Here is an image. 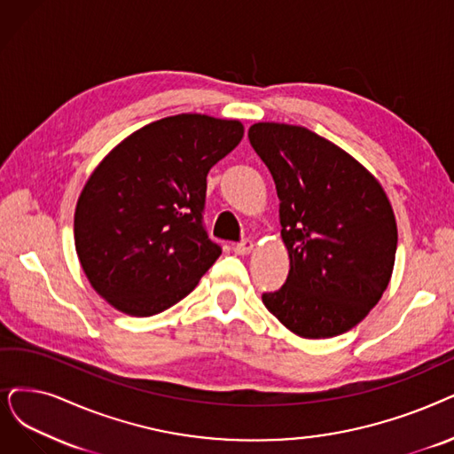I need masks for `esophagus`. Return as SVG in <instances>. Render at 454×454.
Here are the masks:
<instances>
[{
    "instance_id": "1",
    "label": "esophagus",
    "mask_w": 454,
    "mask_h": 454,
    "mask_svg": "<svg viewBox=\"0 0 454 454\" xmlns=\"http://www.w3.org/2000/svg\"><path fill=\"white\" fill-rule=\"evenodd\" d=\"M232 249H234V253H239V255H249V253L253 251V242L251 240H242L240 244H237Z\"/></svg>"
}]
</instances>
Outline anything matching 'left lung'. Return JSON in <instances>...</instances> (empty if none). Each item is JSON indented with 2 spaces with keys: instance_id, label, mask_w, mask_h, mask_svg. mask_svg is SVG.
I'll use <instances>...</instances> for the list:
<instances>
[{
  "instance_id": "8db88e82",
  "label": "left lung",
  "mask_w": 454,
  "mask_h": 454,
  "mask_svg": "<svg viewBox=\"0 0 454 454\" xmlns=\"http://www.w3.org/2000/svg\"><path fill=\"white\" fill-rule=\"evenodd\" d=\"M249 143L274 176L290 270L262 303L286 330L328 339L352 330L389 285L396 222L376 176L296 124L257 122Z\"/></svg>"
}]
</instances>
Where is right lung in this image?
<instances>
[{
  "instance_id": "add662e5",
  "label": "right lung",
  "mask_w": 454,
  "mask_h": 454,
  "mask_svg": "<svg viewBox=\"0 0 454 454\" xmlns=\"http://www.w3.org/2000/svg\"><path fill=\"white\" fill-rule=\"evenodd\" d=\"M242 137L240 121L180 114L136 130L90 173L74 244L90 286L117 311L169 309L222 255L203 227L207 175Z\"/></svg>"
}]
</instances>
